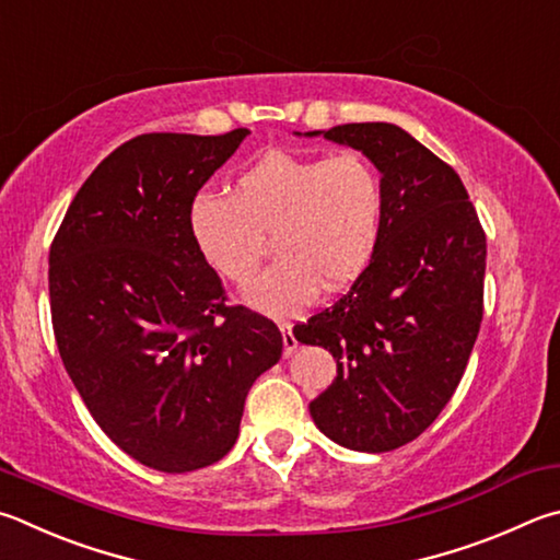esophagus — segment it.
<instances>
[{"mask_svg": "<svg viewBox=\"0 0 560 560\" xmlns=\"http://www.w3.org/2000/svg\"><path fill=\"white\" fill-rule=\"evenodd\" d=\"M281 335H283V354H287V358H291V354L296 352V348H299V340L293 338L291 325H283V328H281Z\"/></svg>", "mask_w": 560, "mask_h": 560, "instance_id": "obj_1", "label": "esophagus"}]
</instances>
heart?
<instances>
[{"instance_id":"1","label":"heart","mask_w":560,"mask_h":560,"mask_svg":"<svg viewBox=\"0 0 560 560\" xmlns=\"http://www.w3.org/2000/svg\"><path fill=\"white\" fill-rule=\"evenodd\" d=\"M384 222V183L360 151L335 156L267 151L242 168L232 196L198 192L188 230L208 267L245 283L264 235L279 259L247 283L245 299L271 315L301 311L320 287L342 289L368 267Z\"/></svg>"}]
</instances>
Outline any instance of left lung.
<instances>
[{
  "label": "left lung",
  "instance_id": "8db88e82",
  "mask_svg": "<svg viewBox=\"0 0 560 560\" xmlns=\"http://www.w3.org/2000/svg\"><path fill=\"white\" fill-rule=\"evenodd\" d=\"M318 135L377 166L384 222L350 291L293 328L338 362L308 409L338 445L386 453L419 439L463 380L482 323L487 240L460 176L409 131L386 121L306 131Z\"/></svg>",
  "mask_w": 560,
  "mask_h": 560
}]
</instances>
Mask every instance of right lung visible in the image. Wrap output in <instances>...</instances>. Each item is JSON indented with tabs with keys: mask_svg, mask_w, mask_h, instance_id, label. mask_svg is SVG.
<instances>
[{
	"mask_svg": "<svg viewBox=\"0 0 560 560\" xmlns=\"http://www.w3.org/2000/svg\"><path fill=\"white\" fill-rule=\"evenodd\" d=\"M249 129L141 135L75 192L48 254L60 360L121 451L190 472L237 441L247 392L281 358V332L200 257L188 208Z\"/></svg>",
	"mask_w": 560,
	"mask_h": 560,
	"instance_id": "add662e5",
	"label": "right lung"
}]
</instances>
